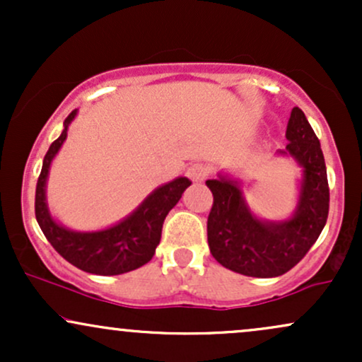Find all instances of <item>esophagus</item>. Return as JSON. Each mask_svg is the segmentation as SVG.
<instances>
[{
  "label": "esophagus",
  "mask_w": 362,
  "mask_h": 362,
  "mask_svg": "<svg viewBox=\"0 0 362 362\" xmlns=\"http://www.w3.org/2000/svg\"><path fill=\"white\" fill-rule=\"evenodd\" d=\"M209 175V168L202 163H194L187 168V177L192 182H204Z\"/></svg>",
  "instance_id": "1"
}]
</instances>
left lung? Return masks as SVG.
<instances>
[{
	"label": "left lung",
	"instance_id": "obj_1",
	"mask_svg": "<svg viewBox=\"0 0 362 362\" xmlns=\"http://www.w3.org/2000/svg\"><path fill=\"white\" fill-rule=\"evenodd\" d=\"M291 156L303 170L296 209L282 221H267L248 206L242 182L221 172L207 180L214 202L207 218V243L223 267L248 277H277L300 262L317 242L328 216L327 167L320 141L301 109L294 107L286 129Z\"/></svg>",
	"mask_w": 362,
	"mask_h": 362
}]
</instances>
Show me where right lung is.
<instances>
[{"label": "right lung", "instance_id": "obj_1", "mask_svg": "<svg viewBox=\"0 0 362 362\" xmlns=\"http://www.w3.org/2000/svg\"><path fill=\"white\" fill-rule=\"evenodd\" d=\"M73 110L64 120V129L45 153L42 172L35 189V218L40 230L61 257L81 271L98 276H119L139 269L155 255L161 238V228L173 206L192 182L177 177L160 185L141 204L114 226L98 231H74L52 218L45 197L49 170L62 143L68 138V127L76 117Z\"/></svg>", "mask_w": 362, "mask_h": 362}]
</instances>
